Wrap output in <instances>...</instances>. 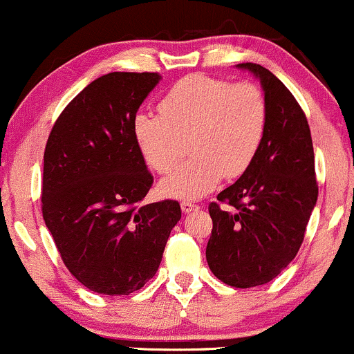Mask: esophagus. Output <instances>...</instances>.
<instances>
[{"instance_id": "1", "label": "esophagus", "mask_w": 354, "mask_h": 354, "mask_svg": "<svg viewBox=\"0 0 354 354\" xmlns=\"http://www.w3.org/2000/svg\"><path fill=\"white\" fill-rule=\"evenodd\" d=\"M181 209L183 213H191V211H196L198 206L191 201H181Z\"/></svg>"}]
</instances>
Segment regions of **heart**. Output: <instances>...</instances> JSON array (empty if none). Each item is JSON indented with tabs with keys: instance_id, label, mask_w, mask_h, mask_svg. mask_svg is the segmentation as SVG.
I'll return each mask as SVG.
<instances>
[{
	"instance_id": "b5f03b06",
	"label": "heart",
	"mask_w": 354,
	"mask_h": 354,
	"mask_svg": "<svg viewBox=\"0 0 354 354\" xmlns=\"http://www.w3.org/2000/svg\"><path fill=\"white\" fill-rule=\"evenodd\" d=\"M268 106L251 83L233 84L205 75L178 81L160 101V115L140 111L131 131L149 168L168 173L189 140L191 160L160 181V193L198 200L250 168L265 140Z\"/></svg>"
}]
</instances>
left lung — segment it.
I'll list each match as a JSON object with an SVG mask.
<instances>
[{"label": "left lung", "instance_id": "obj_1", "mask_svg": "<svg viewBox=\"0 0 354 354\" xmlns=\"http://www.w3.org/2000/svg\"><path fill=\"white\" fill-rule=\"evenodd\" d=\"M238 70L259 80L268 106L265 140L250 168L209 205L206 261L218 279L253 288L276 278L298 253L318 200L310 126L290 89L261 64Z\"/></svg>", "mask_w": 354, "mask_h": 354}]
</instances>
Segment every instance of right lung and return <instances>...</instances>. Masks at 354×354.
<instances>
[{
	"instance_id": "right-lung-1",
	"label": "right lung",
	"mask_w": 354,
	"mask_h": 354,
	"mask_svg": "<svg viewBox=\"0 0 354 354\" xmlns=\"http://www.w3.org/2000/svg\"><path fill=\"white\" fill-rule=\"evenodd\" d=\"M158 73H108L64 108L48 138L43 218L63 263L95 293H135L156 274L181 219L173 200L138 206L153 176L131 121Z\"/></svg>"
}]
</instances>
